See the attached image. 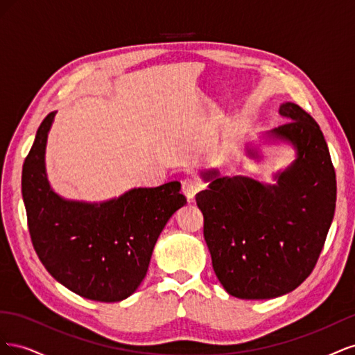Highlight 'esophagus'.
<instances>
[{
  "label": "esophagus",
  "mask_w": 355,
  "mask_h": 355,
  "mask_svg": "<svg viewBox=\"0 0 355 355\" xmlns=\"http://www.w3.org/2000/svg\"><path fill=\"white\" fill-rule=\"evenodd\" d=\"M202 187L204 185L201 184V180L194 176H189L187 179H184V182H182V191H184V194L187 196L188 200L194 198L197 192H200L202 189Z\"/></svg>",
  "instance_id": "34e87169"
}]
</instances>
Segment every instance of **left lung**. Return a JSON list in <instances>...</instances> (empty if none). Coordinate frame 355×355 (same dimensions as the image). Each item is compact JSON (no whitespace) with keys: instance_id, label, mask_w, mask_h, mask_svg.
<instances>
[{"instance_id":"1","label":"left lung","mask_w":355,"mask_h":355,"mask_svg":"<svg viewBox=\"0 0 355 355\" xmlns=\"http://www.w3.org/2000/svg\"><path fill=\"white\" fill-rule=\"evenodd\" d=\"M287 123L268 133L296 148L277 185L204 171L209 188L196 196L214 274L240 299L292 292L313 272L336 207V175L323 132L299 105L286 102ZM250 157L257 154L249 149Z\"/></svg>"}]
</instances>
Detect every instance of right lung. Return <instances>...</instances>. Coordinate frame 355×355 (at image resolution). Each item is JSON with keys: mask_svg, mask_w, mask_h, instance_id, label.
I'll use <instances>...</instances> for the list:
<instances>
[{"mask_svg": "<svg viewBox=\"0 0 355 355\" xmlns=\"http://www.w3.org/2000/svg\"><path fill=\"white\" fill-rule=\"evenodd\" d=\"M55 115L38 127L22 170L31 241L60 284L85 299L118 302L142 283L161 231L187 198L179 182L135 188L103 202L62 198L49 184L44 163Z\"/></svg>", "mask_w": 355, "mask_h": 355, "instance_id": "obj_1", "label": "right lung"}]
</instances>
